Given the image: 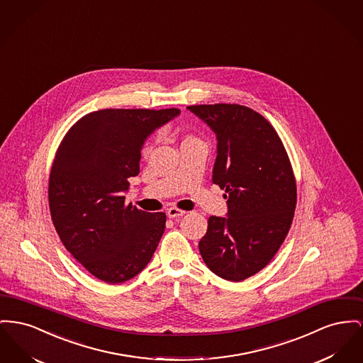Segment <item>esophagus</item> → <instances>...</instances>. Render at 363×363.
Here are the masks:
<instances>
[{
  "label": "esophagus",
  "mask_w": 363,
  "mask_h": 363,
  "mask_svg": "<svg viewBox=\"0 0 363 363\" xmlns=\"http://www.w3.org/2000/svg\"><path fill=\"white\" fill-rule=\"evenodd\" d=\"M185 213L184 210H179V208H177V207H171L167 210V216L169 218H178V216H182Z\"/></svg>",
  "instance_id": "obj_1"
}]
</instances>
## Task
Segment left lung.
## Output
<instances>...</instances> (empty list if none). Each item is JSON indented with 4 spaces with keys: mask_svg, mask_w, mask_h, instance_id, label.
Returning a JSON list of instances; mask_svg holds the SVG:
<instances>
[{
    "mask_svg": "<svg viewBox=\"0 0 363 363\" xmlns=\"http://www.w3.org/2000/svg\"><path fill=\"white\" fill-rule=\"evenodd\" d=\"M218 140L213 182L228 199V216H210L199 250L219 277L242 281L266 267L288 235L296 179L277 131L251 108L191 106Z\"/></svg>",
    "mask_w": 363,
    "mask_h": 363,
    "instance_id": "1",
    "label": "left lung"
}]
</instances>
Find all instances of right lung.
<instances>
[{"mask_svg": "<svg viewBox=\"0 0 363 363\" xmlns=\"http://www.w3.org/2000/svg\"><path fill=\"white\" fill-rule=\"evenodd\" d=\"M179 109H100L67 131L49 175V208L67 251L94 277L121 284L148 263L166 213L125 203L141 148Z\"/></svg>", "mask_w": 363, "mask_h": 363, "instance_id": "right-lung-1", "label": "right lung"}]
</instances>
